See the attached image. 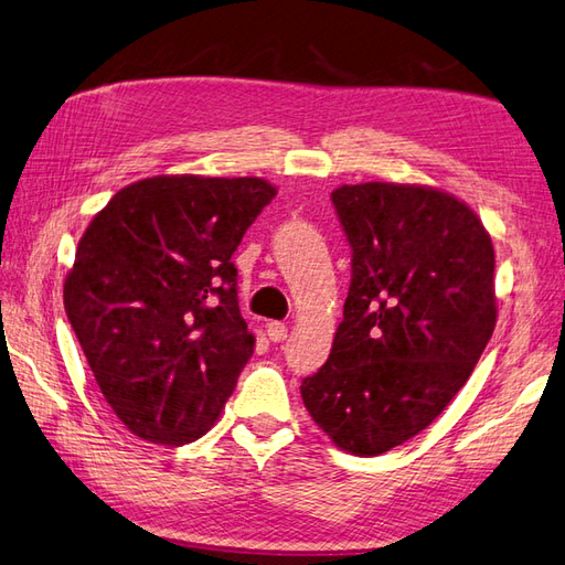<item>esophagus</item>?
I'll use <instances>...</instances> for the list:
<instances>
[{"label":"esophagus","instance_id":"obj_1","mask_svg":"<svg viewBox=\"0 0 565 565\" xmlns=\"http://www.w3.org/2000/svg\"><path fill=\"white\" fill-rule=\"evenodd\" d=\"M267 337L271 339V342H284V339L288 337V327L284 322H269L267 324Z\"/></svg>","mask_w":565,"mask_h":565}]
</instances>
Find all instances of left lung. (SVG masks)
<instances>
[{
	"label": "left lung",
	"instance_id": "obj_1",
	"mask_svg": "<svg viewBox=\"0 0 565 565\" xmlns=\"http://www.w3.org/2000/svg\"><path fill=\"white\" fill-rule=\"evenodd\" d=\"M332 204L351 286L330 359L300 395L337 448L375 457L422 433L475 371L495 327V257L448 192L363 182Z\"/></svg>",
	"mask_w": 565,
	"mask_h": 565
}]
</instances>
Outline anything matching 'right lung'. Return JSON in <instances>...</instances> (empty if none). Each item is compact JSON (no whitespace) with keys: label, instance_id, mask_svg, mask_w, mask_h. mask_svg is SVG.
Masks as SVG:
<instances>
[{"label":"right lung","instance_id":"1","mask_svg":"<svg viewBox=\"0 0 565 565\" xmlns=\"http://www.w3.org/2000/svg\"><path fill=\"white\" fill-rule=\"evenodd\" d=\"M277 190L262 178L132 182L88 223L64 310L105 402L135 436L192 443L253 356L233 253Z\"/></svg>","mask_w":565,"mask_h":565}]
</instances>
